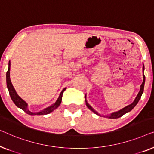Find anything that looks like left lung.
<instances>
[{
    "label": "left lung",
    "mask_w": 154,
    "mask_h": 154,
    "mask_svg": "<svg viewBox=\"0 0 154 154\" xmlns=\"http://www.w3.org/2000/svg\"><path fill=\"white\" fill-rule=\"evenodd\" d=\"M142 70H143V82H142V84H141V86H140V91L138 93V94L137 95V96H136L135 99L134 100V101L132 103L131 105L126 106V107H123V109H121L120 110H119V111L116 112H113V113H111L110 114H107V115H101L100 114H99L98 112L96 111L94 108H93L88 103L87 100H86V95H85V101H86V105L87 106V107L90 110H91V111L95 113L97 115H99V116H106V117L109 118V119H118L121 117V116H122L123 114L128 113V112H131L132 109H133L134 107H135L136 105L138 103V102H139L140 99L141 98V96L143 94V91H144V83H145V76L144 75V64H143V68H142Z\"/></svg>",
    "instance_id": "obj_1"
}]
</instances>
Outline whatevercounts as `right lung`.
Listing matches in <instances>:
<instances>
[{
  "label": "right lung",
  "instance_id": "1",
  "mask_svg": "<svg viewBox=\"0 0 154 154\" xmlns=\"http://www.w3.org/2000/svg\"><path fill=\"white\" fill-rule=\"evenodd\" d=\"M10 60L9 61V63H8V70L7 71V73H6V82H7V87L9 91V94L10 96L11 97L12 100L13 101L17 107L20 108L22 110H23L26 113H27L28 114H30V115H45V114H49L51 112H52L54 110L56 109V108L58 107V106L60 105L61 103V100H62V96H63V93L65 90L66 89V88H64L62 90V91L60 92V94L58 96V99L56 100V101L54 103H53L52 105H51L49 107H47L46 108H45L44 109L40 110V112H33L31 111H30L29 109V107H28V103L26 102L23 100L21 98L20 96L17 94V93L15 91L14 86H13L11 80H10Z\"/></svg>",
  "mask_w": 154,
  "mask_h": 154
}]
</instances>
